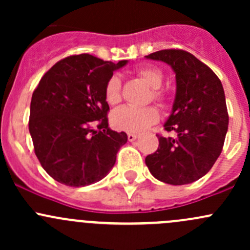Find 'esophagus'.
I'll return each instance as SVG.
<instances>
[{"label": "esophagus", "instance_id": "obj_1", "mask_svg": "<svg viewBox=\"0 0 250 250\" xmlns=\"http://www.w3.org/2000/svg\"><path fill=\"white\" fill-rule=\"evenodd\" d=\"M127 137H128V140H129V141H134L138 138V134H135V133H128Z\"/></svg>", "mask_w": 250, "mask_h": 250}]
</instances>
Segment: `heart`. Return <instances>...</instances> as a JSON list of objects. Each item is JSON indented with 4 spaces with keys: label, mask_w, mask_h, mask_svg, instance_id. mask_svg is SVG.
Wrapping results in <instances>:
<instances>
[{
    "label": "heart",
    "mask_w": 250,
    "mask_h": 250,
    "mask_svg": "<svg viewBox=\"0 0 250 250\" xmlns=\"http://www.w3.org/2000/svg\"><path fill=\"white\" fill-rule=\"evenodd\" d=\"M137 75L148 87L152 88L150 100L157 103L161 107H167L170 103V95L167 90L161 88L165 81L162 70L156 66H143L137 70ZM104 94L105 100L111 106L120 104L122 100V84L120 77L113 75L107 80ZM158 120L160 112L155 106H123L111 113V123L113 127L125 132H143L150 125H155Z\"/></svg>",
    "instance_id": "heart-1"
}]
</instances>
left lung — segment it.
Listing matches in <instances>:
<instances>
[{
  "label": "left lung",
  "mask_w": 250,
  "mask_h": 250,
  "mask_svg": "<svg viewBox=\"0 0 250 250\" xmlns=\"http://www.w3.org/2000/svg\"><path fill=\"white\" fill-rule=\"evenodd\" d=\"M172 66L176 93L165 129L174 137H158L156 152L145 163L158 180L185 185L206 175L223 151L229 127L223 84L213 70L183 49H163L146 55Z\"/></svg>",
  "instance_id": "8db88e82"
}]
</instances>
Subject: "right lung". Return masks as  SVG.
Wrapping results in <instances>:
<instances>
[{"mask_svg":"<svg viewBox=\"0 0 250 250\" xmlns=\"http://www.w3.org/2000/svg\"><path fill=\"white\" fill-rule=\"evenodd\" d=\"M125 64L70 55L41 78L32 93L29 130L40 163L54 180L81 188L102 180L113 167L128 138L109 128L104 89Z\"/></svg>","mask_w":250,"mask_h":250,"instance_id":"add662e5","label":"right lung"}]
</instances>
